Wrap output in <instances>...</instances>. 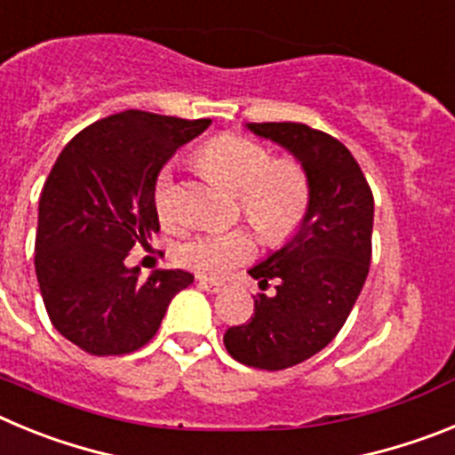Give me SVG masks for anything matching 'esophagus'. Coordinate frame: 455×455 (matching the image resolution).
<instances>
[{"label": "esophagus", "mask_w": 455, "mask_h": 455, "mask_svg": "<svg viewBox=\"0 0 455 455\" xmlns=\"http://www.w3.org/2000/svg\"><path fill=\"white\" fill-rule=\"evenodd\" d=\"M198 284L203 289H207V291H212V293H219V291H223L225 287H228L223 280H214V277H204V275L198 277Z\"/></svg>", "instance_id": "34e87169"}]
</instances>
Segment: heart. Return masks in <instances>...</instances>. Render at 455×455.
I'll use <instances>...</instances> for the list:
<instances>
[{
  "instance_id": "1",
  "label": "heart",
  "mask_w": 455,
  "mask_h": 455,
  "mask_svg": "<svg viewBox=\"0 0 455 455\" xmlns=\"http://www.w3.org/2000/svg\"><path fill=\"white\" fill-rule=\"evenodd\" d=\"M209 178L239 196L243 219L264 241L280 243L299 230L307 214L309 180L296 162H275L271 152L246 136L225 134L209 140L198 156ZM155 207L166 225L180 223L178 188L171 171H162L155 184ZM257 243L251 232H203L180 248V262L209 277H220L251 262Z\"/></svg>"
}]
</instances>
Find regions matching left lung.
<instances>
[{
    "mask_svg": "<svg viewBox=\"0 0 455 455\" xmlns=\"http://www.w3.org/2000/svg\"><path fill=\"white\" fill-rule=\"evenodd\" d=\"M248 130L291 152L309 180L307 214L283 248L251 268L259 287L248 323L225 332L236 363L267 371L303 363L347 323L371 262L373 196L344 143L303 123H248Z\"/></svg>",
    "mask_w": 455,
    "mask_h": 455,
    "instance_id": "1",
    "label": "left lung"
}]
</instances>
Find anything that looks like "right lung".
Segmentation results:
<instances>
[{
    "instance_id": "1",
    "label": "right lung",
    "mask_w": 455,
    "mask_h": 455,
    "mask_svg": "<svg viewBox=\"0 0 455 455\" xmlns=\"http://www.w3.org/2000/svg\"><path fill=\"white\" fill-rule=\"evenodd\" d=\"M209 124L130 108L79 132L56 159L38 203L36 275L52 325L82 351H139L193 283L182 268L140 280L124 259L159 232V171Z\"/></svg>"
}]
</instances>
